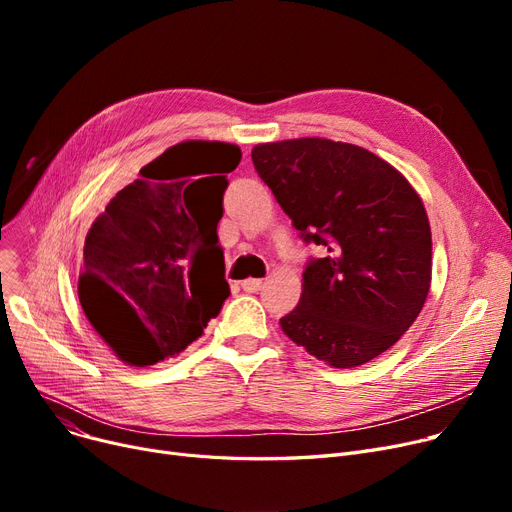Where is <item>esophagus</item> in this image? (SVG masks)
I'll return each instance as SVG.
<instances>
[{
  "label": "esophagus",
  "instance_id": "esophagus-1",
  "mask_svg": "<svg viewBox=\"0 0 512 512\" xmlns=\"http://www.w3.org/2000/svg\"><path fill=\"white\" fill-rule=\"evenodd\" d=\"M240 286H242V290H245V292H257V290H261L263 280H259V278H247L245 282H240Z\"/></svg>",
  "mask_w": 512,
  "mask_h": 512
}]
</instances>
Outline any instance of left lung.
<instances>
[{"label": "left lung", "mask_w": 512, "mask_h": 512, "mask_svg": "<svg viewBox=\"0 0 512 512\" xmlns=\"http://www.w3.org/2000/svg\"><path fill=\"white\" fill-rule=\"evenodd\" d=\"M251 157L292 226L328 249L307 265L282 332L336 369L386 353L432 286V230L411 182L359 145L319 137L261 143Z\"/></svg>", "instance_id": "8db88e82"}]
</instances>
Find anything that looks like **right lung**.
Masks as SVG:
<instances>
[{"label":"right lung","instance_id":"1","mask_svg":"<svg viewBox=\"0 0 512 512\" xmlns=\"http://www.w3.org/2000/svg\"><path fill=\"white\" fill-rule=\"evenodd\" d=\"M240 147L182 141L141 168L85 238L78 299L126 365L147 367L193 344L230 294L218 222Z\"/></svg>","mask_w":512,"mask_h":512}]
</instances>
